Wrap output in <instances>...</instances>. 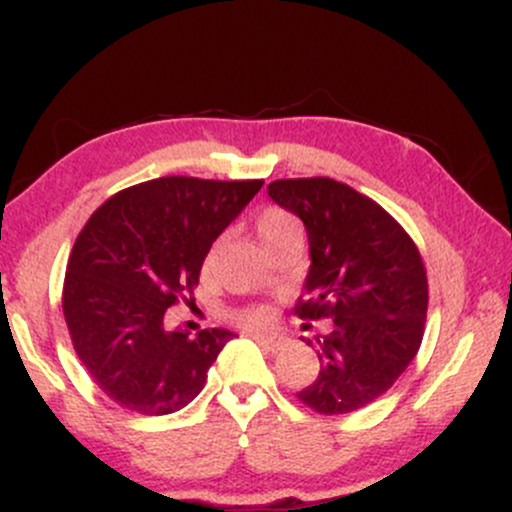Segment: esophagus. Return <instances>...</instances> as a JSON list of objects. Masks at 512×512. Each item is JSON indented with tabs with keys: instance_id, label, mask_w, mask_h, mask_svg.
Returning a JSON list of instances; mask_svg holds the SVG:
<instances>
[{
	"instance_id": "1",
	"label": "esophagus",
	"mask_w": 512,
	"mask_h": 512,
	"mask_svg": "<svg viewBox=\"0 0 512 512\" xmlns=\"http://www.w3.org/2000/svg\"><path fill=\"white\" fill-rule=\"evenodd\" d=\"M250 337L255 339L257 344H262L264 349L269 351H281L286 346V339L279 337V334H262V332H250Z\"/></svg>"
}]
</instances>
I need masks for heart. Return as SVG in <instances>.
Segmentation results:
<instances>
[{
  "label": "heart",
  "mask_w": 512,
  "mask_h": 512,
  "mask_svg": "<svg viewBox=\"0 0 512 512\" xmlns=\"http://www.w3.org/2000/svg\"><path fill=\"white\" fill-rule=\"evenodd\" d=\"M255 233H257V238H260L262 248H267V245L276 243V240L289 238V236L303 238V228H301V223H298L296 216H293L291 211L279 209V207H267L257 214ZM236 320L243 322V325H248V327L264 325V322L269 320V310L264 308V305H248V308L238 310Z\"/></svg>",
  "instance_id": "obj_1"
}]
</instances>
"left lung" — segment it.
Here are the masks:
<instances>
[{"label": "left lung", "instance_id": "left-lung-1", "mask_svg": "<svg viewBox=\"0 0 512 512\" xmlns=\"http://www.w3.org/2000/svg\"><path fill=\"white\" fill-rule=\"evenodd\" d=\"M267 192L308 233V298L293 310L303 320L334 322L317 337L315 383L296 397L330 416L368 407L395 385L424 339L428 281L419 248L378 202L344 182L274 180Z\"/></svg>", "mask_w": 512, "mask_h": 512}]
</instances>
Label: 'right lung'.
<instances>
[{"mask_svg": "<svg viewBox=\"0 0 512 512\" xmlns=\"http://www.w3.org/2000/svg\"><path fill=\"white\" fill-rule=\"evenodd\" d=\"M262 182H139L81 228L64 276V320L93 383L122 409L173 414L202 392L233 332L166 330V310L192 296L211 243Z\"/></svg>", "mask_w": 512, "mask_h": 512, "instance_id": "obj_1", "label": "right lung"}]
</instances>
